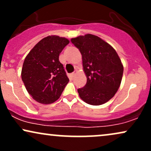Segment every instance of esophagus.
<instances>
[{"mask_svg": "<svg viewBox=\"0 0 151 151\" xmlns=\"http://www.w3.org/2000/svg\"><path fill=\"white\" fill-rule=\"evenodd\" d=\"M77 70H74V72H72V77H74V76H75V74H77Z\"/></svg>", "mask_w": 151, "mask_h": 151, "instance_id": "esophagus-1", "label": "esophagus"}]
</instances>
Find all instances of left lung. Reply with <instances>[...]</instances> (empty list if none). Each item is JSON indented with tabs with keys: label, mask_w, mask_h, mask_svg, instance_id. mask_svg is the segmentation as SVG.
Listing matches in <instances>:
<instances>
[{
	"label": "left lung",
	"mask_w": 151,
	"mask_h": 151,
	"mask_svg": "<svg viewBox=\"0 0 151 151\" xmlns=\"http://www.w3.org/2000/svg\"><path fill=\"white\" fill-rule=\"evenodd\" d=\"M71 42L80 51L87 78L86 85L77 89L79 96L91 105L105 104L116 93L122 79L124 67L119 55L109 43L93 35L72 38Z\"/></svg>",
	"instance_id": "8db88e82"
}]
</instances>
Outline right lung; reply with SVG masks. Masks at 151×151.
Listing matches in <instances>:
<instances>
[{
  "label": "right lung",
  "instance_id": "add662e5",
  "mask_svg": "<svg viewBox=\"0 0 151 151\" xmlns=\"http://www.w3.org/2000/svg\"><path fill=\"white\" fill-rule=\"evenodd\" d=\"M70 41L52 35L43 38L30 50L22 65L21 77L33 99L49 104L58 99L69 82L59 55Z\"/></svg>",
  "mask_w": 151,
  "mask_h": 151
}]
</instances>
